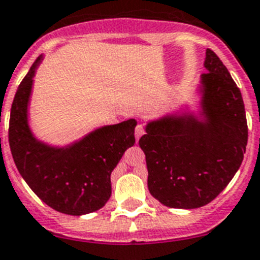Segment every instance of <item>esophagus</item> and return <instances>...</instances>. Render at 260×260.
Instances as JSON below:
<instances>
[{
    "instance_id": "1",
    "label": "esophagus",
    "mask_w": 260,
    "mask_h": 260,
    "mask_svg": "<svg viewBox=\"0 0 260 260\" xmlns=\"http://www.w3.org/2000/svg\"><path fill=\"white\" fill-rule=\"evenodd\" d=\"M144 133H145V131H144V127L143 124H137L136 128H135V136H136V140L139 141V139L141 136H143Z\"/></svg>"
}]
</instances>
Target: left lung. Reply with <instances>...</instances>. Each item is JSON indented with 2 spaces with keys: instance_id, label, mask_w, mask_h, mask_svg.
<instances>
[{
  "instance_id": "8db88e82",
  "label": "left lung",
  "mask_w": 260,
  "mask_h": 260,
  "mask_svg": "<svg viewBox=\"0 0 260 260\" xmlns=\"http://www.w3.org/2000/svg\"><path fill=\"white\" fill-rule=\"evenodd\" d=\"M202 76L205 121L166 116L146 125L148 188L161 204L192 209L207 205L233 179L247 145V120L238 86L212 49Z\"/></svg>"
}]
</instances>
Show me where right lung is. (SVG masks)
<instances>
[{
	"instance_id": "add662e5",
	"label": "right lung",
	"mask_w": 260,
	"mask_h": 260,
	"mask_svg": "<svg viewBox=\"0 0 260 260\" xmlns=\"http://www.w3.org/2000/svg\"><path fill=\"white\" fill-rule=\"evenodd\" d=\"M40 60L42 56L30 68L11 105V154L26 183L48 207L73 216L91 213L111 196V173L136 141V120L99 128L68 148H51L38 141L27 124V105Z\"/></svg>"
}]
</instances>
